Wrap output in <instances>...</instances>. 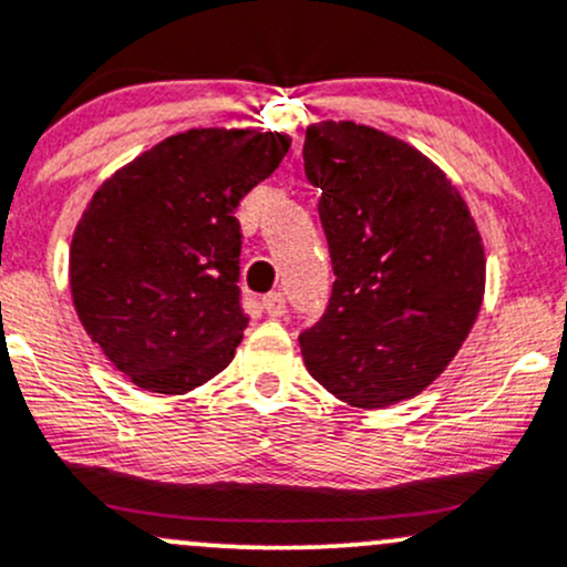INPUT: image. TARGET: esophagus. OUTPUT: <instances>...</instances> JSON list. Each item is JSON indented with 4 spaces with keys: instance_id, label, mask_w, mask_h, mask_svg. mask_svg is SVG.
Instances as JSON below:
<instances>
[{
    "instance_id": "obj_1",
    "label": "esophagus",
    "mask_w": 567,
    "mask_h": 567,
    "mask_svg": "<svg viewBox=\"0 0 567 567\" xmlns=\"http://www.w3.org/2000/svg\"><path fill=\"white\" fill-rule=\"evenodd\" d=\"M264 312L269 315V317H282L285 315V296L282 293H269V296H264Z\"/></svg>"
}]
</instances>
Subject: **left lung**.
<instances>
[{"label": "left lung", "instance_id": "8db88e82", "mask_svg": "<svg viewBox=\"0 0 567 567\" xmlns=\"http://www.w3.org/2000/svg\"><path fill=\"white\" fill-rule=\"evenodd\" d=\"M336 282L303 363L328 393L382 409L427 388L474 328L484 247L468 204L427 155L352 121L307 128Z\"/></svg>", "mask_w": 567, "mask_h": 567}]
</instances>
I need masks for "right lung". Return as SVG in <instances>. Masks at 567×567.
Returning <instances> with one entry per match:
<instances>
[{
	"mask_svg": "<svg viewBox=\"0 0 567 567\" xmlns=\"http://www.w3.org/2000/svg\"><path fill=\"white\" fill-rule=\"evenodd\" d=\"M288 147L277 132L190 128L93 193L70 247L72 301L136 388L183 395L234 360L247 328L234 213Z\"/></svg>",
	"mask_w": 567,
	"mask_h": 567,
	"instance_id": "1",
	"label": "right lung"
}]
</instances>
